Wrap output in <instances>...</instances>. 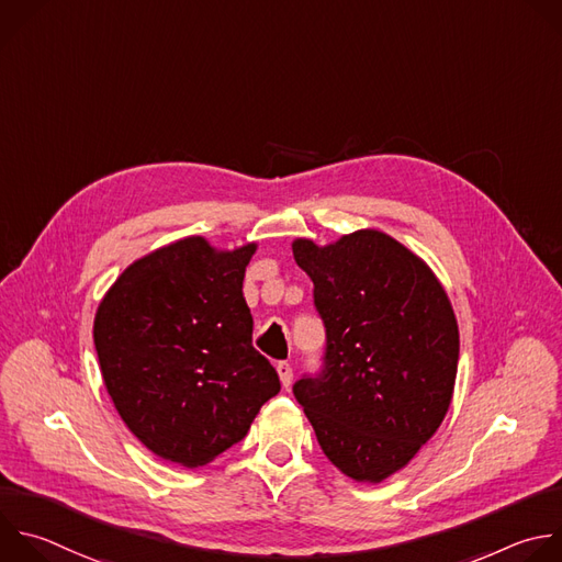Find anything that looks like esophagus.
<instances>
[{
    "label": "esophagus",
    "instance_id": "1",
    "mask_svg": "<svg viewBox=\"0 0 562 562\" xmlns=\"http://www.w3.org/2000/svg\"><path fill=\"white\" fill-rule=\"evenodd\" d=\"M276 370H278V375H280L282 386H284V389H289V386H291V382H293V368H291V363H289V361H280V363L276 366Z\"/></svg>",
    "mask_w": 562,
    "mask_h": 562
}]
</instances>
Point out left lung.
I'll return each instance as SVG.
<instances>
[{"label":"left lung","instance_id":"8db88e82","mask_svg":"<svg viewBox=\"0 0 562 562\" xmlns=\"http://www.w3.org/2000/svg\"><path fill=\"white\" fill-rule=\"evenodd\" d=\"M324 324L319 368L293 384L322 452L355 481L402 470L441 426L459 328L432 271L382 232L293 243Z\"/></svg>","mask_w":562,"mask_h":562}]
</instances>
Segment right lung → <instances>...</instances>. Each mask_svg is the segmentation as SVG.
Here are the masks:
<instances>
[{"label":"right lung","instance_id":"obj_1","mask_svg":"<svg viewBox=\"0 0 562 562\" xmlns=\"http://www.w3.org/2000/svg\"><path fill=\"white\" fill-rule=\"evenodd\" d=\"M254 251L178 240L127 267L99 304L94 348L105 389L160 459L210 463L243 441L280 393L276 368L251 344L243 280Z\"/></svg>","mask_w":562,"mask_h":562}]
</instances>
